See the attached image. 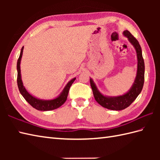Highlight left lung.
I'll use <instances>...</instances> for the list:
<instances>
[{"label":"left lung","instance_id":"1","mask_svg":"<svg viewBox=\"0 0 160 160\" xmlns=\"http://www.w3.org/2000/svg\"><path fill=\"white\" fill-rule=\"evenodd\" d=\"M124 35L127 37L129 41L134 46L137 52L138 58V71L137 76L135 78V80L132 84L131 89L128 92L125 93L123 96L117 97H106L102 95L99 91L98 90L96 84H94L93 80L90 79V84L91 89L93 91V93L95 100L97 101L98 104L108 109L120 111L130 106L138 95L141 93L143 88L144 82V62L143 57H142V49L137 39L132 36L131 33L127 30L123 32Z\"/></svg>","mask_w":160,"mask_h":160}]
</instances>
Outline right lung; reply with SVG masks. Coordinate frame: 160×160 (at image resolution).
Listing matches in <instances>:
<instances>
[{"label": "right lung", "instance_id": "right-lung-1", "mask_svg": "<svg viewBox=\"0 0 160 160\" xmlns=\"http://www.w3.org/2000/svg\"><path fill=\"white\" fill-rule=\"evenodd\" d=\"M23 48L24 47H22L21 51H20V56L18 59V62H17V71H18L17 84H18L20 93H21L23 98H25V100L28 102L31 106H32L33 108L38 111H51V110H53V109H56V108H59L60 106H62V105L65 102V101L67 100L70 87L74 82V80H76V78H73V79H72L68 82L66 87H64L62 93H61L58 97L55 98V99L51 100H42L37 99V98L32 96V95H30L28 91H27L25 87H24L22 84V82L21 80V75H20V60H21V58L22 56Z\"/></svg>", "mask_w": 160, "mask_h": 160}]
</instances>
